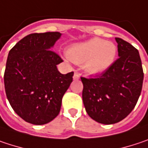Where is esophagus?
Listing matches in <instances>:
<instances>
[{"label":"esophagus","instance_id":"34e87169","mask_svg":"<svg viewBox=\"0 0 148 148\" xmlns=\"http://www.w3.org/2000/svg\"><path fill=\"white\" fill-rule=\"evenodd\" d=\"M79 74L78 72H74V79H79Z\"/></svg>","mask_w":148,"mask_h":148}]
</instances>
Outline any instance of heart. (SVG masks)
Wrapping results in <instances>:
<instances>
[{
	"label": "heart",
	"instance_id": "heart-1",
	"mask_svg": "<svg viewBox=\"0 0 148 148\" xmlns=\"http://www.w3.org/2000/svg\"><path fill=\"white\" fill-rule=\"evenodd\" d=\"M117 50L114 43L100 38H92L68 48V58L91 74H101L114 63Z\"/></svg>",
	"mask_w": 148,
	"mask_h": 148
}]
</instances>
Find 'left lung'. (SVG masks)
<instances>
[{
	"instance_id": "8db88e82",
	"label": "left lung",
	"mask_w": 148,
	"mask_h": 148,
	"mask_svg": "<svg viewBox=\"0 0 148 148\" xmlns=\"http://www.w3.org/2000/svg\"><path fill=\"white\" fill-rule=\"evenodd\" d=\"M115 40L119 58L112 66L94 78L81 77L86 113L104 125L118 123L130 114L141 95L144 77L139 51L120 38Z\"/></svg>"
}]
</instances>
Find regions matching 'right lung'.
<instances>
[{
  "instance_id": "1",
  "label": "right lung",
  "mask_w": 148,
  "mask_h": 148,
  "mask_svg": "<svg viewBox=\"0 0 148 148\" xmlns=\"http://www.w3.org/2000/svg\"><path fill=\"white\" fill-rule=\"evenodd\" d=\"M59 32L30 34L12 47L4 74L7 97L15 113L33 125H45L59 114L74 72L61 74L62 59L51 50Z\"/></svg>"
}]
</instances>
